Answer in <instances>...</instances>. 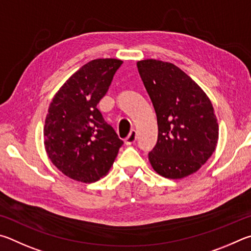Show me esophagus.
<instances>
[{
  "label": "esophagus",
  "instance_id": "esophagus-1",
  "mask_svg": "<svg viewBox=\"0 0 251 251\" xmlns=\"http://www.w3.org/2000/svg\"><path fill=\"white\" fill-rule=\"evenodd\" d=\"M137 138H138L137 131L132 130V131H131V132H130V134L128 135V138L126 139L125 143L126 144V146H131V144H133L135 141H137Z\"/></svg>",
  "mask_w": 251,
  "mask_h": 251
}]
</instances>
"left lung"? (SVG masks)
Masks as SVG:
<instances>
[{
    "label": "left lung",
    "mask_w": 251,
    "mask_h": 251,
    "mask_svg": "<svg viewBox=\"0 0 251 251\" xmlns=\"http://www.w3.org/2000/svg\"><path fill=\"white\" fill-rule=\"evenodd\" d=\"M139 74L156 112L159 135L149 160L156 173L182 178L206 163L218 141L213 104L201 87L166 61H138Z\"/></svg>",
    "instance_id": "1"
}]
</instances>
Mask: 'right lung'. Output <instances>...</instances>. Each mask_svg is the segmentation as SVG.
<instances>
[{
  "label": "right lung",
  "mask_w": 251,
  "mask_h": 251,
  "mask_svg": "<svg viewBox=\"0 0 251 251\" xmlns=\"http://www.w3.org/2000/svg\"><path fill=\"white\" fill-rule=\"evenodd\" d=\"M123 61L94 59L75 73L55 95L44 128L45 149L66 176L92 183L109 172L123 144L97 109Z\"/></svg>",
  "instance_id": "right-lung-1"
}]
</instances>
